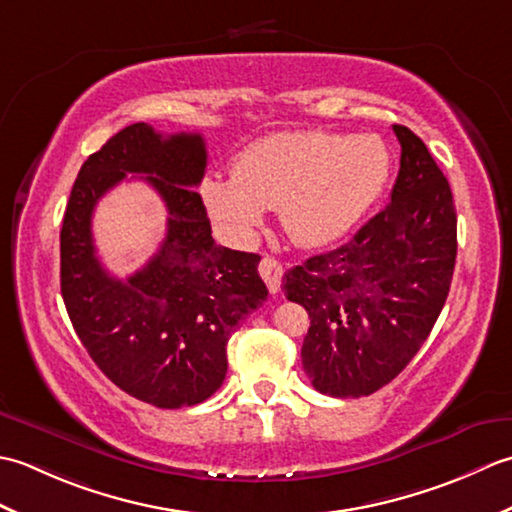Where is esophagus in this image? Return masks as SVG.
<instances>
[{
	"label": "esophagus",
	"mask_w": 512,
	"mask_h": 512,
	"mask_svg": "<svg viewBox=\"0 0 512 512\" xmlns=\"http://www.w3.org/2000/svg\"><path fill=\"white\" fill-rule=\"evenodd\" d=\"M258 271H260V276H263V280L267 283L269 294H278V291H280V280H283V265H280L276 258L265 256L263 260H260Z\"/></svg>",
	"instance_id": "obj_1"
}]
</instances>
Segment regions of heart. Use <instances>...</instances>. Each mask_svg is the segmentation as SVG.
<instances>
[{"label":"heart","instance_id":"1","mask_svg":"<svg viewBox=\"0 0 512 512\" xmlns=\"http://www.w3.org/2000/svg\"><path fill=\"white\" fill-rule=\"evenodd\" d=\"M391 154L375 134L280 132L238 152L232 176H207L201 196L236 241H252L265 210H278L298 245L340 241L382 196Z\"/></svg>","mask_w":512,"mask_h":512}]
</instances>
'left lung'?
<instances>
[{"mask_svg": "<svg viewBox=\"0 0 512 512\" xmlns=\"http://www.w3.org/2000/svg\"><path fill=\"white\" fill-rule=\"evenodd\" d=\"M393 132L402 156L391 203L353 241L283 278L287 300L311 318L302 367L331 398H362L389 384L429 338L451 289V185L417 134L404 125Z\"/></svg>", "mask_w": 512, "mask_h": 512, "instance_id": "obj_1", "label": "left lung"}]
</instances>
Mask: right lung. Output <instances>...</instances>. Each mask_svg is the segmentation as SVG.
<instances>
[{"instance_id":"right-lung-1","label":"right lung","mask_w":512,"mask_h":512,"mask_svg":"<svg viewBox=\"0 0 512 512\" xmlns=\"http://www.w3.org/2000/svg\"><path fill=\"white\" fill-rule=\"evenodd\" d=\"M205 165L201 134L132 123L81 165L61 225V296L81 344L121 391L159 409L216 393L229 336L269 294L258 254L214 243L196 192ZM128 173L150 182L171 216L160 252L119 281L96 258L91 212Z\"/></svg>"}]
</instances>
